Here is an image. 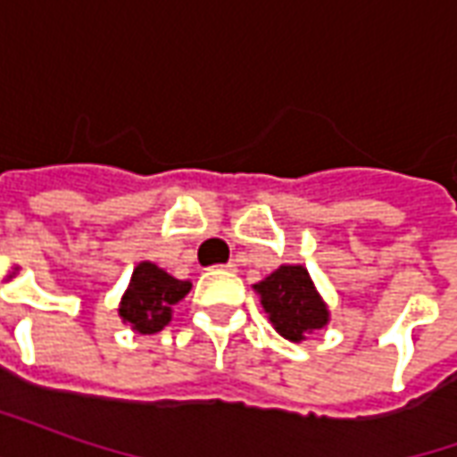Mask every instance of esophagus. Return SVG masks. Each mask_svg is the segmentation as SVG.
I'll return each instance as SVG.
<instances>
[{"instance_id": "esophagus-1", "label": "esophagus", "mask_w": 457, "mask_h": 457, "mask_svg": "<svg viewBox=\"0 0 457 457\" xmlns=\"http://www.w3.org/2000/svg\"><path fill=\"white\" fill-rule=\"evenodd\" d=\"M232 267H235V264H215V267H210V271H212V274H215V271H222V269H225V271H232Z\"/></svg>"}]
</instances>
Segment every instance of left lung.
<instances>
[{
  "mask_svg": "<svg viewBox=\"0 0 457 457\" xmlns=\"http://www.w3.org/2000/svg\"><path fill=\"white\" fill-rule=\"evenodd\" d=\"M262 306L287 340H303L308 333L328 323V308L318 296L313 281L303 267H278L264 281L254 284Z\"/></svg>",
  "mask_w": 457,
  "mask_h": 457,
  "instance_id": "8db88e82",
  "label": "left lung"
}]
</instances>
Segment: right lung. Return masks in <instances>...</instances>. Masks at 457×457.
Segmentation results:
<instances>
[{
	"label": "right lung",
	"instance_id": "1",
	"mask_svg": "<svg viewBox=\"0 0 457 457\" xmlns=\"http://www.w3.org/2000/svg\"><path fill=\"white\" fill-rule=\"evenodd\" d=\"M190 291V281L166 274L151 262H141L131 274V284L121 298L120 316L141 336L159 333L170 320V308Z\"/></svg>",
	"mask_w": 457,
	"mask_h": 457
}]
</instances>
